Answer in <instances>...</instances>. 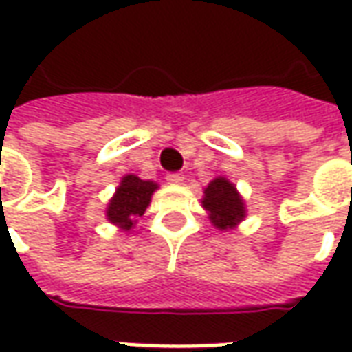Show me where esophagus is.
Returning <instances> with one entry per match:
<instances>
[{
    "label": "esophagus",
    "mask_w": 352,
    "mask_h": 352,
    "mask_svg": "<svg viewBox=\"0 0 352 352\" xmlns=\"http://www.w3.org/2000/svg\"><path fill=\"white\" fill-rule=\"evenodd\" d=\"M166 181H168L169 184H183L184 175L183 173H169V175L166 177Z\"/></svg>",
    "instance_id": "34e87169"
}]
</instances>
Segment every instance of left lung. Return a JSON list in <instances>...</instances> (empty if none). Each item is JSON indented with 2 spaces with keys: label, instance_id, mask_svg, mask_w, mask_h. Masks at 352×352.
<instances>
[{
  "label": "left lung",
  "instance_id": "1",
  "mask_svg": "<svg viewBox=\"0 0 352 352\" xmlns=\"http://www.w3.org/2000/svg\"><path fill=\"white\" fill-rule=\"evenodd\" d=\"M201 207L207 211L211 224L221 232L236 230L247 217L243 196L226 177H214L204 188Z\"/></svg>",
  "mask_w": 352,
  "mask_h": 352
}]
</instances>
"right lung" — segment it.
Segmentation results:
<instances>
[{
    "mask_svg": "<svg viewBox=\"0 0 352 352\" xmlns=\"http://www.w3.org/2000/svg\"><path fill=\"white\" fill-rule=\"evenodd\" d=\"M160 186L154 181H143L133 173H128L120 179L113 198L109 199L105 217L111 224L122 232L135 228L139 217H143L146 207L151 206L153 194Z\"/></svg>",
    "mask_w": 352,
    "mask_h": 352,
    "instance_id": "right-lung-1",
    "label": "right lung"
}]
</instances>
